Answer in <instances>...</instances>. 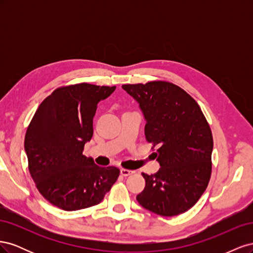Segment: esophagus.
I'll list each match as a JSON object with an SVG mask.
<instances>
[{
	"label": "esophagus",
	"mask_w": 253,
	"mask_h": 253,
	"mask_svg": "<svg viewBox=\"0 0 253 253\" xmlns=\"http://www.w3.org/2000/svg\"><path fill=\"white\" fill-rule=\"evenodd\" d=\"M120 173L122 176H128V175H132L135 173V171L133 170H127V169H121Z\"/></svg>",
	"instance_id": "esophagus-1"
}]
</instances>
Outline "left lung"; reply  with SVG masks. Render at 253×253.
<instances>
[{
	"label": "left lung",
	"mask_w": 253,
	"mask_h": 253,
	"mask_svg": "<svg viewBox=\"0 0 253 253\" xmlns=\"http://www.w3.org/2000/svg\"><path fill=\"white\" fill-rule=\"evenodd\" d=\"M139 102L147 120L145 139L160 164L157 173H142L145 187L136 200L162 216L185 213L200 200L212 172L213 137L200 105L186 90L168 81L124 84Z\"/></svg>",
	"instance_id": "1"
}]
</instances>
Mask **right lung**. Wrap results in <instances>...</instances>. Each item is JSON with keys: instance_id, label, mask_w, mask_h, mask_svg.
Returning a JSON list of instances; mask_svg holds the SVG:
<instances>
[{"instance_id": "1", "label": "right lung", "mask_w": 253, "mask_h": 253, "mask_svg": "<svg viewBox=\"0 0 253 253\" xmlns=\"http://www.w3.org/2000/svg\"><path fill=\"white\" fill-rule=\"evenodd\" d=\"M116 86L77 83L56 88L36 111L25 134L28 170L45 200L65 211L100 203L117 180V167L84 156L98 102Z\"/></svg>"}]
</instances>
